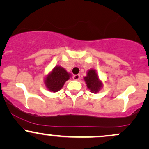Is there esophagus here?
<instances>
[{"instance_id": "34e87169", "label": "esophagus", "mask_w": 149, "mask_h": 149, "mask_svg": "<svg viewBox=\"0 0 149 149\" xmlns=\"http://www.w3.org/2000/svg\"><path fill=\"white\" fill-rule=\"evenodd\" d=\"M73 79H74L75 80H79L80 79V75H78V74L74 75V76H73Z\"/></svg>"}]
</instances>
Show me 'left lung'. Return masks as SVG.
<instances>
[{
	"label": "left lung",
	"mask_w": 149,
	"mask_h": 149,
	"mask_svg": "<svg viewBox=\"0 0 149 149\" xmlns=\"http://www.w3.org/2000/svg\"><path fill=\"white\" fill-rule=\"evenodd\" d=\"M84 81L87 85V88L92 93L96 94L102 90L103 83L99 78L98 73L94 69H91L87 71V76H85Z\"/></svg>",
	"instance_id": "left-lung-1"
}]
</instances>
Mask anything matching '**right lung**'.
I'll list each match as a JSON object with an SVG mask.
<instances>
[{"label": "right lung", "instance_id": "add662e5", "mask_svg": "<svg viewBox=\"0 0 149 149\" xmlns=\"http://www.w3.org/2000/svg\"><path fill=\"white\" fill-rule=\"evenodd\" d=\"M71 77V73H68L64 68L58 65L46 75L44 78V83L49 91L57 92L63 88L64 83Z\"/></svg>", "mask_w": 149, "mask_h": 149}]
</instances>
